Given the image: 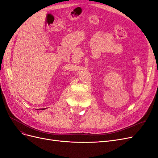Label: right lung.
<instances>
[{
    "label": "right lung",
    "mask_w": 158,
    "mask_h": 158,
    "mask_svg": "<svg viewBox=\"0 0 158 158\" xmlns=\"http://www.w3.org/2000/svg\"><path fill=\"white\" fill-rule=\"evenodd\" d=\"M46 109V108H44V109H38V110H39V109H41V110L42 109V110H44V109Z\"/></svg>",
    "instance_id": "add662e5"
}]
</instances>
